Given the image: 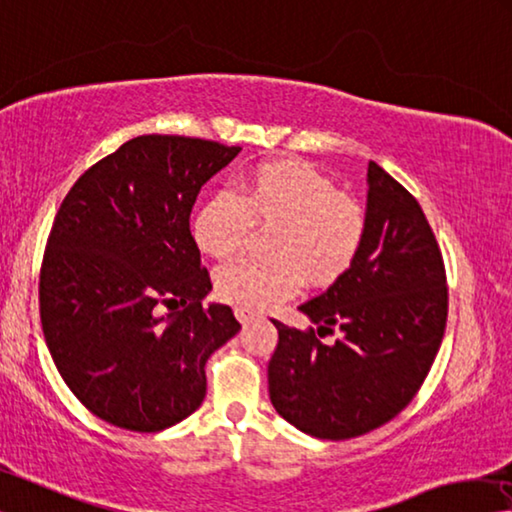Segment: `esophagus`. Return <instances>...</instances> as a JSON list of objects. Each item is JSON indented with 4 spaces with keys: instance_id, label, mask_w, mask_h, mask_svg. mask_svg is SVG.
<instances>
[{
    "instance_id": "esophagus-1",
    "label": "esophagus",
    "mask_w": 512,
    "mask_h": 512,
    "mask_svg": "<svg viewBox=\"0 0 512 512\" xmlns=\"http://www.w3.org/2000/svg\"><path fill=\"white\" fill-rule=\"evenodd\" d=\"M234 316H237L241 326H248V323L255 319V314H253V312H248V310H241V307H237V310H234Z\"/></svg>"
}]
</instances>
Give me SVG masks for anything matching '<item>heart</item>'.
I'll list each match as a JSON object with an SVG mask.
<instances>
[{
    "instance_id": "heart-1",
    "label": "heart",
    "mask_w": 512,
    "mask_h": 512,
    "mask_svg": "<svg viewBox=\"0 0 512 512\" xmlns=\"http://www.w3.org/2000/svg\"><path fill=\"white\" fill-rule=\"evenodd\" d=\"M253 227L271 232L264 259L241 257L214 275L216 296L248 312L266 310L294 294L335 285L355 264L367 239V212L353 196L312 164L266 161L239 184V196L218 191L193 216V239L202 253L230 257Z\"/></svg>"
}]
</instances>
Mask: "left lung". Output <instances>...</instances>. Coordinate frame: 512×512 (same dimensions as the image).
<instances>
[{
    "label": "left lung",
    "mask_w": 512,
    "mask_h": 512,
    "mask_svg": "<svg viewBox=\"0 0 512 512\" xmlns=\"http://www.w3.org/2000/svg\"><path fill=\"white\" fill-rule=\"evenodd\" d=\"M367 239L342 280L300 305L313 326L275 321L273 408L319 440L387 424L424 385L440 351L449 289L442 250L419 202L369 161ZM340 330L328 347L320 337Z\"/></svg>",
    "instance_id": "obj_1"
}]
</instances>
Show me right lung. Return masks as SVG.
I'll return each instance as SVG.
<instances>
[{
	"label": "right lung",
	"instance_id": "1",
	"mask_svg": "<svg viewBox=\"0 0 512 512\" xmlns=\"http://www.w3.org/2000/svg\"><path fill=\"white\" fill-rule=\"evenodd\" d=\"M239 150L136 136L54 216L38 282L45 342L70 392L111 426L157 433L196 412L207 358L241 328L227 305H202L212 280L189 230L202 184Z\"/></svg>",
	"mask_w": 512,
	"mask_h": 512
}]
</instances>
